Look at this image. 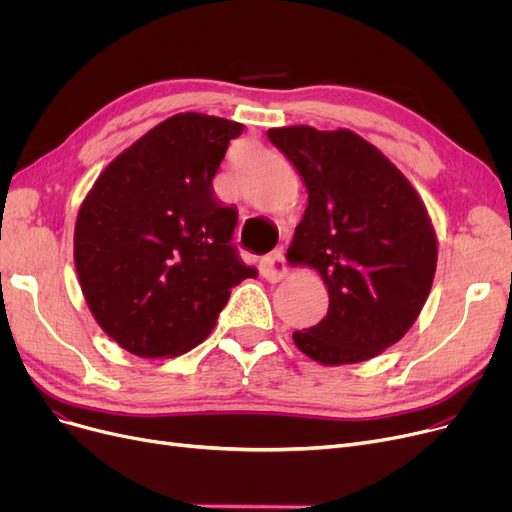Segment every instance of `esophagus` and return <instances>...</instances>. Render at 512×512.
<instances>
[{
  "label": "esophagus",
  "instance_id": "esophagus-1",
  "mask_svg": "<svg viewBox=\"0 0 512 512\" xmlns=\"http://www.w3.org/2000/svg\"><path fill=\"white\" fill-rule=\"evenodd\" d=\"M259 272L265 280L278 282L286 276V261H284V249L278 247L270 255H265L259 263Z\"/></svg>",
  "mask_w": 512,
  "mask_h": 512
}]
</instances>
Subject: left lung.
<instances>
[{
  "label": "left lung",
  "mask_w": 512,
  "mask_h": 512,
  "mask_svg": "<svg viewBox=\"0 0 512 512\" xmlns=\"http://www.w3.org/2000/svg\"><path fill=\"white\" fill-rule=\"evenodd\" d=\"M270 141L305 180L309 205L288 257L330 292L328 315L292 334L317 363L373 359L398 342L432 288L438 242L411 182L351 130L288 126Z\"/></svg>",
  "instance_id": "left-lung-1"
}]
</instances>
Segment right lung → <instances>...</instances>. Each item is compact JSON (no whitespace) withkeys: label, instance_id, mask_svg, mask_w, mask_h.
Returning a JSON list of instances; mask_svg holds the SVG:
<instances>
[{"label":"right lung","instance_id":"add662e5","mask_svg":"<svg viewBox=\"0 0 512 512\" xmlns=\"http://www.w3.org/2000/svg\"><path fill=\"white\" fill-rule=\"evenodd\" d=\"M242 124L176 114L120 153L78 211L74 263L97 324L128 353L176 357L201 344L230 292L257 270L213 193Z\"/></svg>","mask_w":512,"mask_h":512}]
</instances>
